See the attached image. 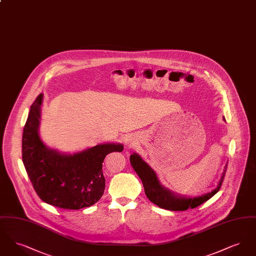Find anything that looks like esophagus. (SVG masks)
<instances>
[{"label": "esophagus", "mask_w": 256, "mask_h": 256, "mask_svg": "<svg viewBox=\"0 0 256 256\" xmlns=\"http://www.w3.org/2000/svg\"><path fill=\"white\" fill-rule=\"evenodd\" d=\"M132 145H134V144H132Z\"/></svg>", "instance_id": "34e87169"}]
</instances>
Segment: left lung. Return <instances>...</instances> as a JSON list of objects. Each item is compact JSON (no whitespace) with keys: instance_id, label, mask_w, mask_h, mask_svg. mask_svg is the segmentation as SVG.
<instances>
[{"instance_id":"left-lung-1","label":"left lung","mask_w":256,"mask_h":256,"mask_svg":"<svg viewBox=\"0 0 256 256\" xmlns=\"http://www.w3.org/2000/svg\"><path fill=\"white\" fill-rule=\"evenodd\" d=\"M130 159L134 170L142 180L146 198L156 206L170 211H184L188 208H195L211 198L219 191L228 168V166L224 167L219 184L213 191L195 198H186L183 196L176 195L169 189L165 188L160 183L156 172L148 166V164L139 154H132Z\"/></svg>"}]
</instances>
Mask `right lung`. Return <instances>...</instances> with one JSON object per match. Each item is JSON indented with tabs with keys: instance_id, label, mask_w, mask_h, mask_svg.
<instances>
[{
	"instance_id": "obj_1",
	"label": "right lung",
	"mask_w": 256,
	"mask_h": 256,
	"mask_svg": "<svg viewBox=\"0 0 256 256\" xmlns=\"http://www.w3.org/2000/svg\"><path fill=\"white\" fill-rule=\"evenodd\" d=\"M40 94L30 106L22 139V159L39 198L54 206L78 210L95 204L104 195L106 180L102 162L113 152H122L118 143L100 144L73 154L46 146L39 135Z\"/></svg>"
}]
</instances>
